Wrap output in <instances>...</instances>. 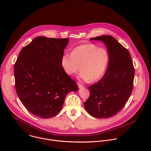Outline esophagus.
Wrapping results in <instances>:
<instances>
[{"mask_svg": "<svg viewBox=\"0 0 151 151\" xmlns=\"http://www.w3.org/2000/svg\"><path fill=\"white\" fill-rule=\"evenodd\" d=\"M78 88H83V86L82 84H80V83H78Z\"/></svg>", "mask_w": 151, "mask_h": 151, "instance_id": "obj_1", "label": "esophagus"}]
</instances>
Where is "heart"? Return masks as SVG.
Listing matches in <instances>:
<instances>
[{"label":"heart","instance_id":"obj_1","mask_svg":"<svg viewBox=\"0 0 151 151\" xmlns=\"http://www.w3.org/2000/svg\"><path fill=\"white\" fill-rule=\"evenodd\" d=\"M108 50L93 43L75 47L71 53H65L61 59L65 73L73 76L80 70V77L84 81L95 82L104 73L109 62Z\"/></svg>","mask_w":151,"mask_h":151}]
</instances>
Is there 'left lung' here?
I'll return each mask as SVG.
<instances>
[{
	"instance_id": "obj_1",
	"label": "left lung",
	"mask_w": 151,
	"mask_h": 151,
	"mask_svg": "<svg viewBox=\"0 0 151 151\" xmlns=\"http://www.w3.org/2000/svg\"><path fill=\"white\" fill-rule=\"evenodd\" d=\"M90 40L105 43L110 59L104 76L88 87L90 95L84 106L92 116L107 119L115 115L127 102L133 89L135 70L129 50L114 38L103 35Z\"/></svg>"
}]
</instances>
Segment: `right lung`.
Returning <instances> with one entry per match:
<instances>
[{
	"mask_svg": "<svg viewBox=\"0 0 151 151\" xmlns=\"http://www.w3.org/2000/svg\"><path fill=\"white\" fill-rule=\"evenodd\" d=\"M68 38L38 37L24 46L14 64L15 88L22 105L42 119L56 116L66 95L77 91L75 81L65 73L61 59Z\"/></svg>",
	"mask_w": 151,
	"mask_h": 151,
	"instance_id": "right-lung-1",
	"label": "right lung"
}]
</instances>
